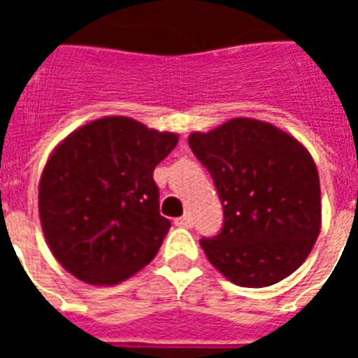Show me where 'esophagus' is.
I'll list each match as a JSON object with an SVG mask.
<instances>
[{
	"label": "esophagus",
	"instance_id": "esophagus-1",
	"mask_svg": "<svg viewBox=\"0 0 358 358\" xmlns=\"http://www.w3.org/2000/svg\"><path fill=\"white\" fill-rule=\"evenodd\" d=\"M174 224L180 226V228H192L194 220H192V217H189V215H184V217L176 218V220H174Z\"/></svg>",
	"mask_w": 358,
	"mask_h": 358
}]
</instances>
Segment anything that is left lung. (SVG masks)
<instances>
[{
	"label": "left lung",
	"instance_id": "obj_1",
	"mask_svg": "<svg viewBox=\"0 0 358 358\" xmlns=\"http://www.w3.org/2000/svg\"><path fill=\"white\" fill-rule=\"evenodd\" d=\"M187 143L210 172L224 209L218 236L201 240L209 263L241 287L284 280L322 226L320 180L307 148L278 126L232 118Z\"/></svg>",
	"mask_w": 358,
	"mask_h": 358
}]
</instances>
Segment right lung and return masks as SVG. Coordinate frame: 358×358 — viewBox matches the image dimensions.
I'll use <instances>...</instances> for the list:
<instances>
[{"label":"right lung","instance_id":"1","mask_svg":"<svg viewBox=\"0 0 358 358\" xmlns=\"http://www.w3.org/2000/svg\"><path fill=\"white\" fill-rule=\"evenodd\" d=\"M178 143L130 117L95 118L53 149L38 210L59 264L82 282L113 285L153 261L171 228L153 171Z\"/></svg>","mask_w":358,"mask_h":358}]
</instances>
